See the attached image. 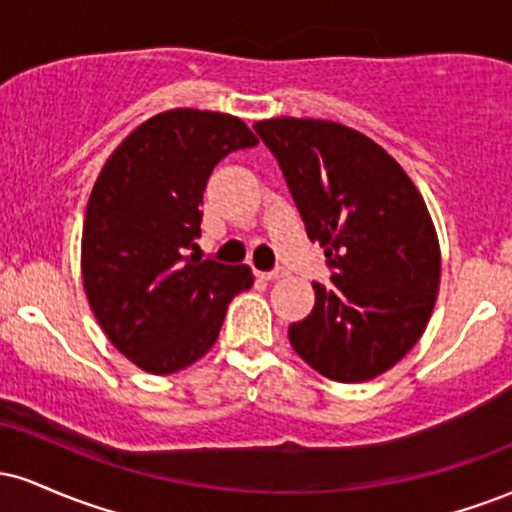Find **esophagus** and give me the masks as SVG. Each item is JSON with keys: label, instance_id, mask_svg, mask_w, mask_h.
<instances>
[{"label": "esophagus", "instance_id": "obj_1", "mask_svg": "<svg viewBox=\"0 0 512 512\" xmlns=\"http://www.w3.org/2000/svg\"><path fill=\"white\" fill-rule=\"evenodd\" d=\"M286 272L284 269H269V272H260V279H264V281H274V279H279V276H284Z\"/></svg>", "mask_w": 512, "mask_h": 512}]
</instances>
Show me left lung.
<instances>
[{"mask_svg": "<svg viewBox=\"0 0 512 512\" xmlns=\"http://www.w3.org/2000/svg\"><path fill=\"white\" fill-rule=\"evenodd\" d=\"M255 132L332 274L313 281L315 308L289 327V342L325 378L366 383L409 354L436 303L440 248L424 199L356 129L276 117Z\"/></svg>", "mask_w": 512, "mask_h": 512, "instance_id": "obj_1", "label": "left lung"}]
</instances>
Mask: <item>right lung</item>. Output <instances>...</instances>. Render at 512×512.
<instances>
[{
    "instance_id": "add662e5",
    "label": "right lung",
    "mask_w": 512,
    "mask_h": 512,
    "mask_svg": "<svg viewBox=\"0 0 512 512\" xmlns=\"http://www.w3.org/2000/svg\"><path fill=\"white\" fill-rule=\"evenodd\" d=\"M238 117L168 110L108 158L88 197L81 274L108 339L146 373L192 366L219 337L250 267L187 255L202 233L204 190L221 158L255 146Z\"/></svg>"
}]
</instances>
